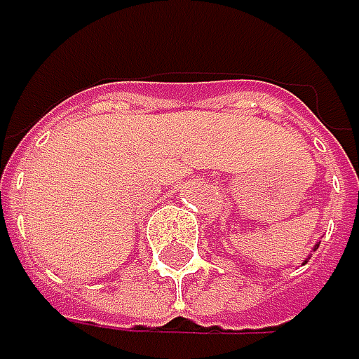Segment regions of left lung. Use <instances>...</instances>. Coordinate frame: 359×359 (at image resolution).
Wrapping results in <instances>:
<instances>
[{
	"label": "left lung",
	"instance_id": "8db88e82",
	"mask_svg": "<svg viewBox=\"0 0 359 359\" xmlns=\"http://www.w3.org/2000/svg\"><path fill=\"white\" fill-rule=\"evenodd\" d=\"M318 248H320V245H316V248H313V250H318ZM304 262H306V260H304Z\"/></svg>",
	"mask_w": 359,
	"mask_h": 359
}]
</instances>
